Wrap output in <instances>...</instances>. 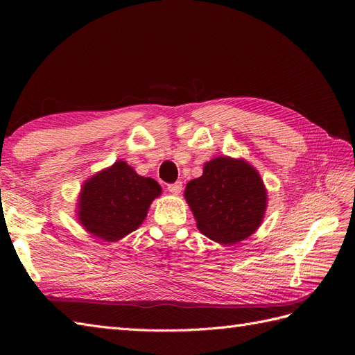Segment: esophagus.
Wrapping results in <instances>:
<instances>
[{"mask_svg": "<svg viewBox=\"0 0 355 355\" xmlns=\"http://www.w3.org/2000/svg\"><path fill=\"white\" fill-rule=\"evenodd\" d=\"M168 192H171L173 196H179L182 192V182H175V184H170L167 185Z\"/></svg>", "mask_w": 355, "mask_h": 355, "instance_id": "obj_1", "label": "esophagus"}]
</instances>
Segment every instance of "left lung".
<instances>
[{
    "mask_svg": "<svg viewBox=\"0 0 355 355\" xmlns=\"http://www.w3.org/2000/svg\"><path fill=\"white\" fill-rule=\"evenodd\" d=\"M268 192L244 158L216 157L185 188V200L198 231L219 244H237L257 231L265 218Z\"/></svg>",
    "mask_w": 355,
    "mask_h": 355,
    "instance_id": "left-lung-1",
    "label": "left lung"
}]
</instances>
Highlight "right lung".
Segmentation results:
<instances>
[{
    "label": "right lung",
    "instance_id": "add662e5",
    "mask_svg": "<svg viewBox=\"0 0 355 355\" xmlns=\"http://www.w3.org/2000/svg\"><path fill=\"white\" fill-rule=\"evenodd\" d=\"M159 196L157 180L137 175L132 166L118 159L84 180L75 213L93 237L115 243L141 227Z\"/></svg>",
    "mask_w": 355,
    "mask_h": 355
}]
</instances>
